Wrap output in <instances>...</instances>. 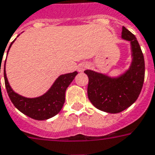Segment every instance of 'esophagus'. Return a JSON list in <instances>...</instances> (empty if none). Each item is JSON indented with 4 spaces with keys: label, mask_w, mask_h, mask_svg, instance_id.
<instances>
[{
    "label": "esophagus",
    "mask_w": 155,
    "mask_h": 155,
    "mask_svg": "<svg viewBox=\"0 0 155 155\" xmlns=\"http://www.w3.org/2000/svg\"><path fill=\"white\" fill-rule=\"evenodd\" d=\"M89 65L86 63H82V64H81L79 65V67H78V70H79L80 72H83V71H84L85 69H87Z\"/></svg>",
    "instance_id": "esophagus-1"
}]
</instances>
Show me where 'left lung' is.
Wrapping results in <instances>:
<instances>
[{
	"label": "left lung",
	"instance_id": "1",
	"mask_svg": "<svg viewBox=\"0 0 155 155\" xmlns=\"http://www.w3.org/2000/svg\"><path fill=\"white\" fill-rule=\"evenodd\" d=\"M122 38L130 42L133 57L130 67L124 74L111 78L93 70L85 71L89 78V100L97 109L109 113L121 112L134 104L144 81V59L136 37L123 27Z\"/></svg>",
	"mask_w": 155,
	"mask_h": 155
}]
</instances>
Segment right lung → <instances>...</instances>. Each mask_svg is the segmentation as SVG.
<instances>
[{
  "label": "right lung",
  "mask_w": 155,
  "mask_h": 155,
  "mask_svg": "<svg viewBox=\"0 0 155 155\" xmlns=\"http://www.w3.org/2000/svg\"><path fill=\"white\" fill-rule=\"evenodd\" d=\"M13 42L10 44L8 51ZM77 74V71H74L73 73L61 74L57 78L51 88L43 96L36 98H27L14 92L13 90L10 86L6 78V61L4 65L5 85L12 102L23 114L35 120H46L51 118L59 113L65 101V91L67 87L73 81Z\"/></svg>",
  "instance_id": "add662e5"
}]
</instances>
